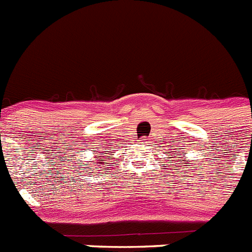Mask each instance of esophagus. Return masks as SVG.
Wrapping results in <instances>:
<instances>
[{
    "label": "esophagus",
    "mask_w": 252,
    "mask_h": 252,
    "mask_svg": "<svg viewBox=\"0 0 252 252\" xmlns=\"http://www.w3.org/2000/svg\"><path fill=\"white\" fill-rule=\"evenodd\" d=\"M146 142H148V140H142V144H146Z\"/></svg>",
    "instance_id": "1"
}]
</instances>
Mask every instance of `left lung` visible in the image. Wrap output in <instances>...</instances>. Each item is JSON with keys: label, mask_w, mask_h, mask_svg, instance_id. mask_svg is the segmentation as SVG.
<instances>
[{"label": "left lung", "mask_w": 252, "mask_h": 252, "mask_svg": "<svg viewBox=\"0 0 252 252\" xmlns=\"http://www.w3.org/2000/svg\"><path fill=\"white\" fill-rule=\"evenodd\" d=\"M183 162H186V159H184V160H183Z\"/></svg>", "instance_id": "1"}]
</instances>
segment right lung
Returning <instances> with one entry per match:
<instances>
[{
	"mask_svg": "<svg viewBox=\"0 0 252 252\" xmlns=\"http://www.w3.org/2000/svg\"><path fill=\"white\" fill-rule=\"evenodd\" d=\"M98 159H101V157H98ZM104 161H106V160H103V159L99 160V162H101V164H104Z\"/></svg>",
	"mask_w": 252,
	"mask_h": 252,
	"instance_id": "obj_1",
	"label": "right lung"
}]
</instances>
